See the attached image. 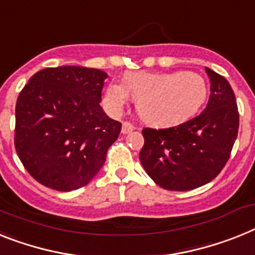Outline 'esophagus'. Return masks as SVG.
I'll use <instances>...</instances> for the list:
<instances>
[{"label": "esophagus", "instance_id": "34e87169", "mask_svg": "<svg viewBox=\"0 0 255 255\" xmlns=\"http://www.w3.org/2000/svg\"><path fill=\"white\" fill-rule=\"evenodd\" d=\"M132 130H134V126H132L131 124H130V123H123V129H121L123 134H129V132H131Z\"/></svg>", "mask_w": 255, "mask_h": 255}]
</instances>
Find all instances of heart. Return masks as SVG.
I'll return each instance as SVG.
<instances>
[{"instance_id":"obj_1","label":"heart","mask_w":255,"mask_h":255,"mask_svg":"<svg viewBox=\"0 0 255 255\" xmlns=\"http://www.w3.org/2000/svg\"><path fill=\"white\" fill-rule=\"evenodd\" d=\"M205 78L195 72H130L124 85L112 82L104 93V104L112 115H121L130 97L143 121L154 126L182 124L199 112L208 98Z\"/></svg>"}]
</instances>
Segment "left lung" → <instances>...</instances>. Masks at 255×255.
<instances>
[{"mask_svg": "<svg viewBox=\"0 0 255 255\" xmlns=\"http://www.w3.org/2000/svg\"><path fill=\"white\" fill-rule=\"evenodd\" d=\"M210 98L201 115L169 129H144L139 158L156 184L190 191L212 182L230 158L239 131V112L231 85L205 68Z\"/></svg>", "mask_w": 255, "mask_h": 255, "instance_id": "left-lung-1", "label": "left lung"}]
</instances>
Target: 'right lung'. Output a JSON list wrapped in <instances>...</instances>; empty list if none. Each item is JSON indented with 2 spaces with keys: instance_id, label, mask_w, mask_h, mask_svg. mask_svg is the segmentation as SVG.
<instances>
[{
  "instance_id": "1",
  "label": "right lung",
  "mask_w": 255,
  "mask_h": 255,
  "mask_svg": "<svg viewBox=\"0 0 255 255\" xmlns=\"http://www.w3.org/2000/svg\"><path fill=\"white\" fill-rule=\"evenodd\" d=\"M106 72L62 65L30 77L15 108V148L28 173L56 191L86 186L106 162L121 124L101 107Z\"/></svg>"
}]
</instances>
